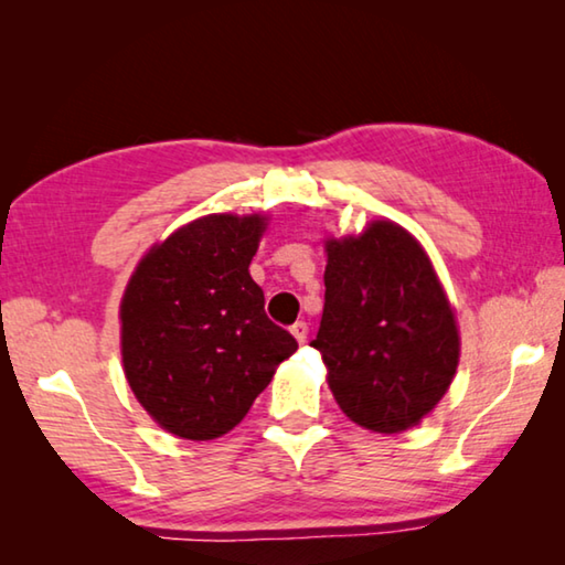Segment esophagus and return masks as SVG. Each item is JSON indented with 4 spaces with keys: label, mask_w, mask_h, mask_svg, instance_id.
Returning <instances> with one entry per match:
<instances>
[{
    "label": "esophagus",
    "mask_w": 565,
    "mask_h": 565,
    "mask_svg": "<svg viewBox=\"0 0 565 565\" xmlns=\"http://www.w3.org/2000/svg\"><path fill=\"white\" fill-rule=\"evenodd\" d=\"M291 333L296 337V341L306 343V337H309V327H306V321H296L291 327Z\"/></svg>",
    "instance_id": "1"
}]
</instances>
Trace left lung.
I'll list each match as a JSON object with an SVG mask.
<instances>
[{
    "instance_id": "left-lung-1",
    "label": "left lung",
    "mask_w": 565,
    "mask_h": 565,
    "mask_svg": "<svg viewBox=\"0 0 565 565\" xmlns=\"http://www.w3.org/2000/svg\"><path fill=\"white\" fill-rule=\"evenodd\" d=\"M323 313L313 349L353 424L398 434L448 391L458 366L451 303L424 248L394 222L327 242Z\"/></svg>"
}]
</instances>
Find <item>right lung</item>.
Returning a JSON list of instances; mask_svg holds the SVG:
<instances>
[{"label": "right lung", "mask_w": 565, "mask_h": 565, "mask_svg": "<svg viewBox=\"0 0 565 565\" xmlns=\"http://www.w3.org/2000/svg\"><path fill=\"white\" fill-rule=\"evenodd\" d=\"M262 216L196 218L151 248L121 301L124 374L169 434L218 438L299 349L248 274Z\"/></svg>", "instance_id": "1"}]
</instances>
